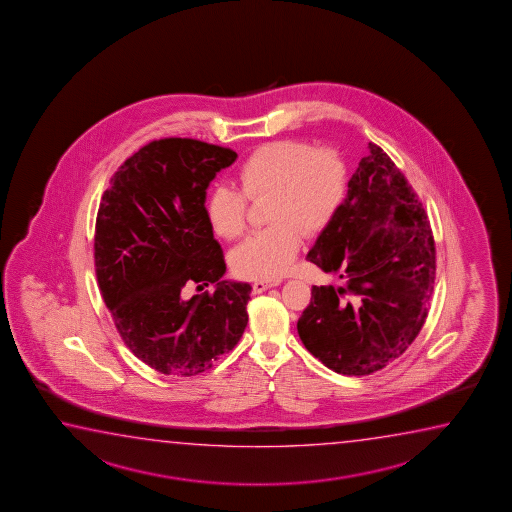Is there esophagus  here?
Returning <instances> with one entry per match:
<instances>
[{
    "label": "esophagus",
    "instance_id": "34e87169",
    "mask_svg": "<svg viewBox=\"0 0 512 512\" xmlns=\"http://www.w3.org/2000/svg\"><path fill=\"white\" fill-rule=\"evenodd\" d=\"M278 284H280V280H259L253 284V294L268 291L269 287H276Z\"/></svg>",
    "mask_w": 512,
    "mask_h": 512
}]
</instances>
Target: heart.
Instances as JSON below:
<instances>
[{
  "label": "heart",
  "mask_w": 512,
  "mask_h": 512,
  "mask_svg": "<svg viewBox=\"0 0 512 512\" xmlns=\"http://www.w3.org/2000/svg\"><path fill=\"white\" fill-rule=\"evenodd\" d=\"M237 177L240 189L214 186L207 198V218L216 234L236 239L246 228L249 198H269L268 228L246 237L232 253L237 275L275 280L291 268L303 232L314 236L335 220L347 195V165L333 149H315L305 140L260 145L244 159Z\"/></svg>",
  "instance_id": "b5f03b06"
}]
</instances>
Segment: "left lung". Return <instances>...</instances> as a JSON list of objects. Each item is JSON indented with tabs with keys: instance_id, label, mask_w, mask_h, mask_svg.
Listing matches in <instances>:
<instances>
[{
	"instance_id": "8db88e82",
	"label": "left lung",
	"mask_w": 512,
	"mask_h": 512,
	"mask_svg": "<svg viewBox=\"0 0 512 512\" xmlns=\"http://www.w3.org/2000/svg\"><path fill=\"white\" fill-rule=\"evenodd\" d=\"M307 259L346 282L314 285L298 321L299 339L328 369L367 376L417 339L436 276L433 230L417 193L376 143Z\"/></svg>"
}]
</instances>
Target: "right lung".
<instances>
[{"label":"right lung","instance_id":"add662e5","mask_svg":"<svg viewBox=\"0 0 512 512\" xmlns=\"http://www.w3.org/2000/svg\"><path fill=\"white\" fill-rule=\"evenodd\" d=\"M237 154L220 145L163 138L124 161L95 221V275L113 323L136 358L191 378L234 349L248 324L252 287L221 280L227 266L205 195ZM188 283L213 295L181 298Z\"/></svg>","mask_w":512,"mask_h":512}]
</instances>
